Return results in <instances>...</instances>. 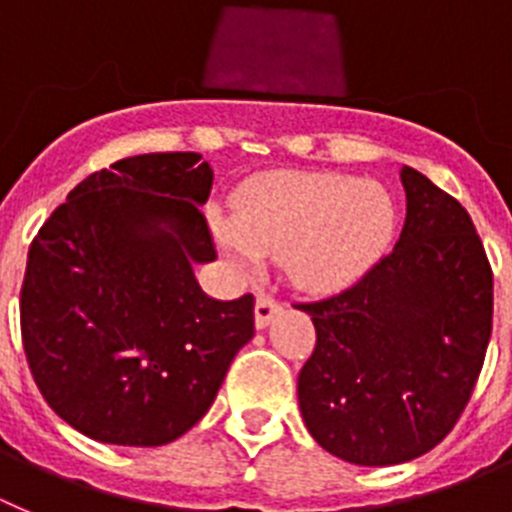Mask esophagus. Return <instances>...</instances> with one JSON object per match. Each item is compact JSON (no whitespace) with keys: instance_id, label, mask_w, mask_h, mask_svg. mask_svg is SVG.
Masks as SVG:
<instances>
[{"instance_id":"esophagus-1","label":"esophagus","mask_w":512,"mask_h":512,"mask_svg":"<svg viewBox=\"0 0 512 512\" xmlns=\"http://www.w3.org/2000/svg\"><path fill=\"white\" fill-rule=\"evenodd\" d=\"M280 308H283V306H280V303L275 301L273 296L260 293V296H257V301H255V324H257V329H265V326L273 321V316L280 311Z\"/></svg>"}]
</instances>
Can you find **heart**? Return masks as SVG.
I'll list each match as a JSON object with an SVG mask.
<instances>
[{
    "instance_id": "heart-1",
    "label": "heart",
    "mask_w": 512,
    "mask_h": 512,
    "mask_svg": "<svg viewBox=\"0 0 512 512\" xmlns=\"http://www.w3.org/2000/svg\"><path fill=\"white\" fill-rule=\"evenodd\" d=\"M216 239L237 265L280 255L311 290L349 285L375 265L395 229V201L380 183L344 173H273L237 196V216H216Z\"/></svg>"
}]
</instances>
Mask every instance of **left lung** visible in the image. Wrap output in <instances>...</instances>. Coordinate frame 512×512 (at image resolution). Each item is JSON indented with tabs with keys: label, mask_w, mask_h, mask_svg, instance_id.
I'll return each mask as SVG.
<instances>
[{
	"label": "left lung",
	"mask_w": 512,
	"mask_h": 512,
	"mask_svg": "<svg viewBox=\"0 0 512 512\" xmlns=\"http://www.w3.org/2000/svg\"><path fill=\"white\" fill-rule=\"evenodd\" d=\"M405 224L354 285L298 303L316 347L298 405L329 454L388 467L434 449L462 416L492 331V270L467 209L405 165Z\"/></svg>",
	"instance_id": "8db88e82"
}]
</instances>
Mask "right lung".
Here are the masks:
<instances>
[{
  "instance_id": "right-lung-1",
  "label": "right lung",
  "mask_w": 512,
  "mask_h": 512,
  "mask_svg": "<svg viewBox=\"0 0 512 512\" xmlns=\"http://www.w3.org/2000/svg\"><path fill=\"white\" fill-rule=\"evenodd\" d=\"M211 183L199 153L117 160L32 239L20 293L27 365L50 408L89 439L176 441L255 336L252 293L216 301L193 275L216 260L199 211Z\"/></svg>"
}]
</instances>
